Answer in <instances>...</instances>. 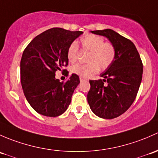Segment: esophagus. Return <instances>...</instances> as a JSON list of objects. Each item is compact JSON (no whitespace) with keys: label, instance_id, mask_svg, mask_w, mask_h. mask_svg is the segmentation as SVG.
Returning <instances> with one entry per match:
<instances>
[{"label":"esophagus","instance_id":"34e87169","mask_svg":"<svg viewBox=\"0 0 158 158\" xmlns=\"http://www.w3.org/2000/svg\"><path fill=\"white\" fill-rule=\"evenodd\" d=\"M80 81H87V78H86V77H82V76H81V77H80Z\"/></svg>","mask_w":158,"mask_h":158}]
</instances>
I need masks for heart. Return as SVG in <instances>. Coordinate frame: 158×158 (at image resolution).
<instances>
[{"instance_id":"1","label":"heart","mask_w":158,"mask_h":158,"mask_svg":"<svg viewBox=\"0 0 158 158\" xmlns=\"http://www.w3.org/2000/svg\"><path fill=\"white\" fill-rule=\"evenodd\" d=\"M79 43L84 51L88 52L87 64H77L71 68L74 74L82 77H88L99 71H105L114 62L116 49L113 43L104 42L102 36L95 34H86L81 37ZM78 46L75 43H71L67 50V58L71 63L77 60Z\"/></svg>"}]
</instances>
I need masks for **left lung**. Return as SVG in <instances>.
I'll return each mask as SVG.
<instances>
[{
    "label": "left lung",
    "instance_id": "1",
    "mask_svg": "<svg viewBox=\"0 0 158 158\" xmlns=\"http://www.w3.org/2000/svg\"><path fill=\"white\" fill-rule=\"evenodd\" d=\"M91 32L106 37L115 47L116 57L100 74L103 79L90 80L87 101L97 116L114 118L123 114L135 100L142 79V61L134 43L114 30Z\"/></svg>",
    "mask_w": 158,
    "mask_h": 158
}]
</instances>
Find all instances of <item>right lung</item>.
Returning <instances> with one entry per match:
<instances>
[{
    "mask_svg": "<svg viewBox=\"0 0 158 158\" xmlns=\"http://www.w3.org/2000/svg\"><path fill=\"white\" fill-rule=\"evenodd\" d=\"M82 33L52 28L35 36L24 49L20 61L21 85L28 103L40 114L58 116L71 103L79 77L72 74L66 82H60L55 72L68 65V47Z\"/></svg>",
    "mask_w": 158,
    "mask_h": 158,
    "instance_id": "obj_1",
    "label": "right lung"
}]
</instances>
